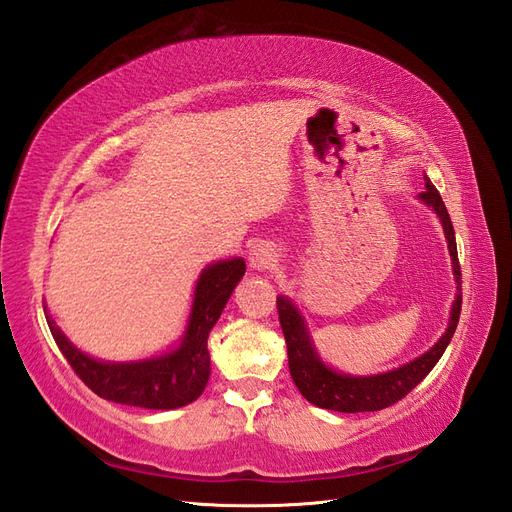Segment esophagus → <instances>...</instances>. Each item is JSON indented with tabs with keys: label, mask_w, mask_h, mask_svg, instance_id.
<instances>
[{
	"label": "esophagus",
	"mask_w": 512,
	"mask_h": 512,
	"mask_svg": "<svg viewBox=\"0 0 512 512\" xmlns=\"http://www.w3.org/2000/svg\"><path fill=\"white\" fill-rule=\"evenodd\" d=\"M248 261H251V268L255 270H270L276 261L274 246L268 242H257L251 255H248Z\"/></svg>",
	"instance_id": "1"
}]
</instances>
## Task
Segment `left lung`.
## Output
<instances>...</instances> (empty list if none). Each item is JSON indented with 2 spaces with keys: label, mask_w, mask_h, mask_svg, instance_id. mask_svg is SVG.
Listing matches in <instances>:
<instances>
[{
  "label": "left lung",
  "mask_w": 512,
  "mask_h": 512,
  "mask_svg": "<svg viewBox=\"0 0 512 512\" xmlns=\"http://www.w3.org/2000/svg\"><path fill=\"white\" fill-rule=\"evenodd\" d=\"M425 180H427L425 184L427 191L420 193V199L429 203V206L435 210V214L440 216L446 240H448V248H450L455 281L461 287V266L457 257L455 229H452L450 214L444 206L440 193H437V188L431 184L429 178ZM276 309H279V321H281L285 343H287L289 373L298 390L302 392V397L317 407H324V410L358 414V412H377V410H384V407L394 405L429 375V371L435 367L437 360L442 358L444 349L452 339V334L457 330L459 315H461V294H457L455 304H452L448 330L425 356L412 360L410 364H403V367H399L397 371L373 375V377H352V375H341L328 369L326 364H321V360L317 358L309 339V332H306L304 321L296 311V306L287 298L279 296L276 298Z\"/></svg>",
  "instance_id": "obj_1"
}]
</instances>
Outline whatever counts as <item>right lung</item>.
Masks as SVG:
<instances>
[{"mask_svg": "<svg viewBox=\"0 0 512 512\" xmlns=\"http://www.w3.org/2000/svg\"><path fill=\"white\" fill-rule=\"evenodd\" d=\"M244 259L218 261L203 270L195 289V302L182 345L173 354L143 362L111 364L81 354L47 315L53 339L81 382L98 397L145 407V410H175L193 403L210 377L208 337L221 317L233 287L244 276Z\"/></svg>", "mask_w": 512, "mask_h": 512, "instance_id": "right-lung-1", "label": "right lung"}]
</instances>
